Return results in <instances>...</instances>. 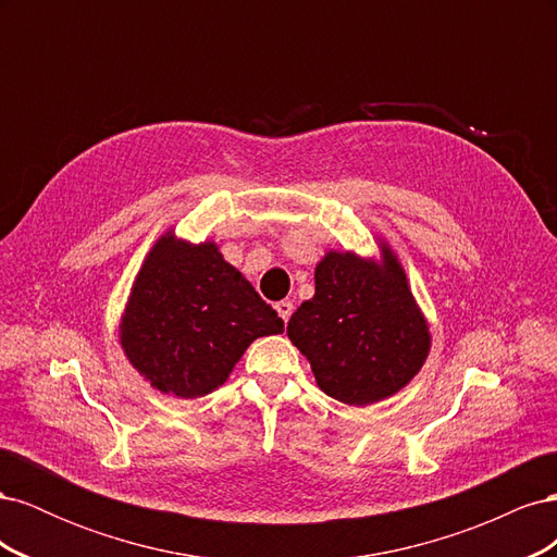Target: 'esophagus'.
I'll use <instances>...</instances> for the list:
<instances>
[{"instance_id": "obj_1", "label": "esophagus", "mask_w": 557, "mask_h": 557, "mask_svg": "<svg viewBox=\"0 0 557 557\" xmlns=\"http://www.w3.org/2000/svg\"><path fill=\"white\" fill-rule=\"evenodd\" d=\"M293 301H288V299H281V301H276V311H278V315L283 318V323H288L290 320V315H293Z\"/></svg>"}]
</instances>
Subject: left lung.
<instances>
[{
  "mask_svg": "<svg viewBox=\"0 0 557 557\" xmlns=\"http://www.w3.org/2000/svg\"><path fill=\"white\" fill-rule=\"evenodd\" d=\"M288 336L320 391L352 407L401 391L430 350L428 323L391 250L381 267L327 252L315 267V295L293 313Z\"/></svg>",
  "mask_w": 557,
  "mask_h": 557,
  "instance_id": "1",
  "label": "left lung"
}]
</instances>
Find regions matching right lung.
Wrapping results in <instances>:
<instances>
[{
  "label": "right lung",
  "instance_id": "1",
  "mask_svg": "<svg viewBox=\"0 0 557 557\" xmlns=\"http://www.w3.org/2000/svg\"><path fill=\"white\" fill-rule=\"evenodd\" d=\"M278 332V313L215 244L164 234L134 281L121 342L158 391L193 399L223 385L250 342Z\"/></svg>",
  "mask_w": 557,
  "mask_h": 557
}]
</instances>
